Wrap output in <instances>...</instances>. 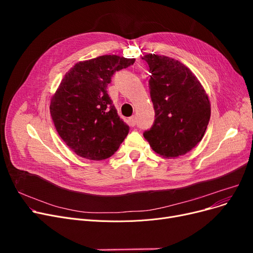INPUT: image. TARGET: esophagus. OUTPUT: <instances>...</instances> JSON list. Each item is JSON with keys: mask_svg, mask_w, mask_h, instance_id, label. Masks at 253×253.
Here are the masks:
<instances>
[{"mask_svg": "<svg viewBox=\"0 0 253 253\" xmlns=\"http://www.w3.org/2000/svg\"><path fill=\"white\" fill-rule=\"evenodd\" d=\"M128 124L130 125V126H135L136 125V118H135V116H132V117H130L129 118V120H128Z\"/></svg>", "mask_w": 253, "mask_h": 253, "instance_id": "esophagus-1", "label": "esophagus"}]
</instances>
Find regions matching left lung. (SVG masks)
<instances>
[{
	"instance_id": "1",
	"label": "left lung",
	"mask_w": 253,
	"mask_h": 253,
	"mask_svg": "<svg viewBox=\"0 0 253 253\" xmlns=\"http://www.w3.org/2000/svg\"><path fill=\"white\" fill-rule=\"evenodd\" d=\"M155 122L143 133L153 151L164 158L189 153L200 142L211 109L206 91L192 71L178 60L147 54Z\"/></svg>"
}]
</instances>
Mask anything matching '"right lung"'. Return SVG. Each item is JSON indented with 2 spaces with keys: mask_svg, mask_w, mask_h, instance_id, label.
<instances>
[{
  "mask_svg": "<svg viewBox=\"0 0 253 253\" xmlns=\"http://www.w3.org/2000/svg\"><path fill=\"white\" fill-rule=\"evenodd\" d=\"M135 61L102 55L76 63L61 80L50 102V114L59 136L78 156L104 160L113 156L129 132L108 94L116 71Z\"/></svg>",
  "mask_w": 253,
  "mask_h": 253,
  "instance_id": "right-lung-1",
  "label": "right lung"
}]
</instances>
